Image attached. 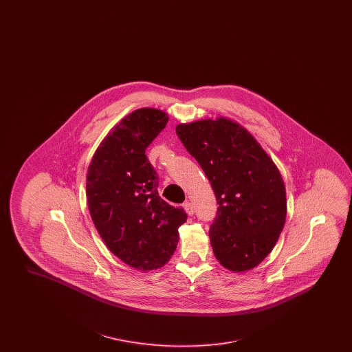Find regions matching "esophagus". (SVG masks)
<instances>
[{"label":"esophagus","instance_id":"obj_1","mask_svg":"<svg viewBox=\"0 0 352 352\" xmlns=\"http://www.w3.org/2000/svg\"><path fill=\"white\" fill-rule=\"evenodd\" d=\"M184 211H186L190 217H192V215H194V206H192V203H191V201H184Z\"/></svg>","mask_w":352,"mask_h":352}]
</instances>
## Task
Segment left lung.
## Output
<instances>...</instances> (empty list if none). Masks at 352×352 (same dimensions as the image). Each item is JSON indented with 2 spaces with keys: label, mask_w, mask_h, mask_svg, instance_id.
Listing matches in <instances>:
<instances>
[{
  "label": "left lung",
  "mask_w": 352,
  "mask_h": 352,
  "mask_svg": "<svg viewBox=\"0 0 352 352\" xmlns=\"http://www.w3.org/2000/svg\"><path fill=\"white\" fill-rule=\"evenodd\" d=\"M184 148L198 161L218 201L210 241L231 272L256 268L274 248L286 219L281 173L243 125L219 116L178 124Z\"/></svg>",
  "instance_id": "left-lung-1"
}]
</instances>
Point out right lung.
Returning <instances> with one entry per match:
<instances>
[{"label":"right lung","instance_id":"1","mask_svg":"<svg viewBox=\"0 0 352 352\" xmlns=\"http://www.w3.org/2000/svg\"><path fill=\"white\" fill-rule=\"evenodd\" d=\"M166 112L140 108L102 138L85 179L87 203L102 241L126 265L149 272L168 264L187 215L158 195L145 151L164 131Z\"/></svg>","mask_w":352,"mask_h":352}]
</instances>
